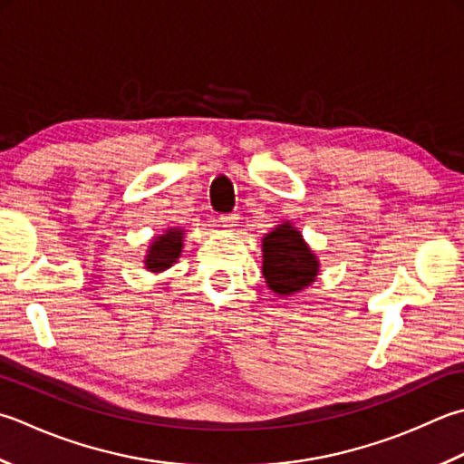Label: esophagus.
Segmentation results:
<instances>
[{
  "mask_svg": "<svg viewBox=\"0 0 464 464\" xmlns=\"http://www.w3.org/2000/svg\"><path fill=\"white\" fill-rule=\"evenodd\" d=\"M219 223L225 227V229H233L239 223V215L237 213H227L219 217Z\"/></svg>",
  "mask_w": 464,
  "mask_h": 464,
  "instance_id": "34e87169",
  "label": "esophagus"
}]
</instances>
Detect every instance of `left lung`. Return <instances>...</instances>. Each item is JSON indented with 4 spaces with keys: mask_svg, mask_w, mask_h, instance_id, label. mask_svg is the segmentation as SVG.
<instances>
[{
    "mask_svg": "<svg viewBox=\"0 0 464 464\" xmlns=\"http://www.w3.org/2000/svg\"><path fill=\"white\" fill-rule=\"evenodd\" d=\"M263 277L271 292L292 295L312 285L320 261L295 227L285 221L263 237Z\"/></svg>",
    "mask_w": 464,
    "mask_h": 464,
    "instance_id": "obj_1",
    "label": "left lung"
}]
</instances>
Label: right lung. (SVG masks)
Returning a JSON list of instances; mask_svg holds the SVG:
<instances>
[{
  "mask_svg": "<svg viewBox=\"0 0 464 464\" xmlns=\"http://www.w3.org/2000/svg\"><path fill=\"white\" fill-rule=\"evenodd\" d=\"M183 229L172 227V229H167L159 237H154L147 251V259H144L147 269L152 271V274H160V271L169 269L180 257V251H183Z\"/></svg>",
  "mask_w": 464,
  "mask_h": 464,
  "instance_id": "add662e5",
  "label": "right lung"
}]
</instances>
